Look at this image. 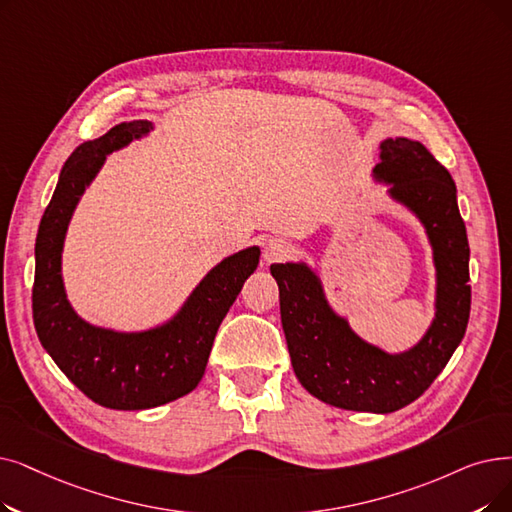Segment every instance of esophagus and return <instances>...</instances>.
Wrapping results in <instances>:
<instances>
[{"label": "esophagus", "mask_w": 512, "mask_h": 512, "mask_svg": "<svg viewBox=\"0 0 512 512\" xmlns=\"http://www.w3.org/2000/svg\"><path fill=\"white\" fill-rule=\"evenodd\" d=\"M291 255H293L291 244H288V242L282 240V238H272V240L265 242V247H263V259H265V263L286 261Z\"/></svg>", "instance_id": "esophagus-1"}]
</instances>
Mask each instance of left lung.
<instances>
[{"mask_svg":"<svg viewBox=\"0 0 512 512\" xmlns=\"http://www.w3.org/2000/svg\"><path fill=\"white\" fill-rule=\"evenodd\" d=\"M379 180L425 224L437 268V314L422 341L389 355L364 343L324 299L305 263H274L280 318L299 383L324 404L387 414L412 404L446 368L471 314L469 240L448 169L420 142L385 140Z\"/></svg>","mask_w":512,"mask_h":512,"instance_id":"1","label":"left lung"}]
</instances>
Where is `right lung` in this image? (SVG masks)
I'll return each mask as SVG.
<instances>
[{"label": "right lung", "instance_id": "add662e5", "mask_svg": "<svg viewBox=\"0 0 512 512\" xmlns=\"http://www.w3.org/2000/svg\"><path fill=\"white\" fill-rule=\"evenodd\" d=\"M148 121L115 125L83 142L60 171L54 196L35 240L33 322L37 337L69 381L110 410L157 408L201 383L221 320L259 263V249H244L194 288L171 322L144 332H115L83 322L66 301L60 259L64 234L79 198L106 154L150 131Z\"/></svg>", "mask_w": 512, "mask_h": 512}]
</instances>
